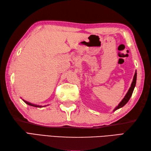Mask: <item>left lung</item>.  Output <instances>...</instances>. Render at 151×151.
Returning a JSON list of instances; mask_svg holds the SVG:
<instances>
[{
	"mask_svg": "<svg viewBox=\"0 0 151 151\" xmlns=\"http://www.w3.org/2000/svg\"><path fill=\"white\" fill-rule=\"evenodd\" d=\"M136 78H137V73H136H136H135V74H134V78H133L132 82V84H131V86H130V87L129 89V91H128L126 95H125L123 99V100H122L120 102V103L118 104L117 106L115 107V108L113 110L114 111L118 110V109L122 108L123 106H124L128 102H129V101L130 100V99L131 97V96H132V93H133V91L134 89V88H135V86H136Z\"/></svg>",
	"mask_w": 151,
	"mask_h": 151,
	"instance_id": "obj_1",
	"label": "left lung"
}]
</instances>
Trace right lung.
<instances>
[{
  "instance_id": "add662e5",
  "label": "right lung",
  "mask_w": 151,
  "mask_h": 151,
  "mask_svg": "<svg viewBox=\"0 0 151 151\" xmlns=\"http://www.w3.org/2000/svg\"><path fill=\"white\" fill-rule=\"evenodd\" d=\"M22 101H23L25 103L27 104L28 105H30V106H34V107H37V108H41V107H44L45 106H40V105H37V104H32V103H30V102H27L26 101H24L22 99Z\"/></svg>"
}]
</instances>
